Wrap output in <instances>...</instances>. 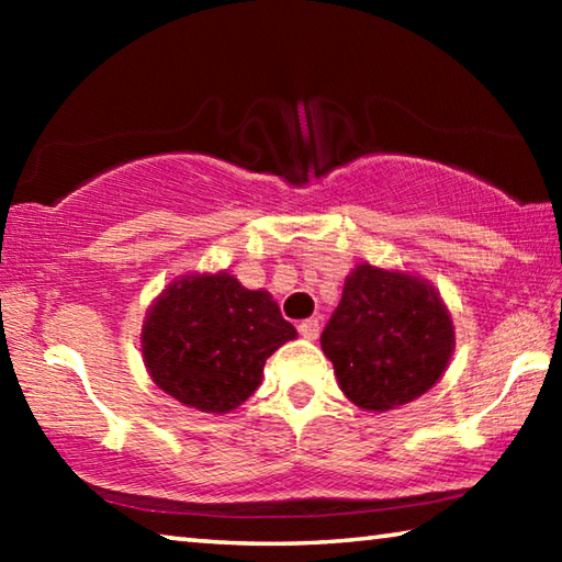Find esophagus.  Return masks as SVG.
I'll return each mask as SVG.
<instances>
[{
	"label": "esophagus",
	"instance_id": "obj_1",
	"mask_svg": "<svg viewBox=\"0 0 562 562\" xmlns=\"http://www.w3.org/2000/svg\"><path fill=\"white\" fill-rule=\"evenodd\" d=\"M297 329H300V335H302L304 339H317V337H319V319H317V317L302 319Z\"/></svg>",
	"mask_w": 562,
	"mask_h": 562
}]
</instances>
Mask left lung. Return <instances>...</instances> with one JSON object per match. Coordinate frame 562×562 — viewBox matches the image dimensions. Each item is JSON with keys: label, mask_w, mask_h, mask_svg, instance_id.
<instances>
[{"label": "left lung", "mask_w": 562, "mask_h": 562, "mask_svg": "<svg viewBox=\"0 0 562 562\" xmlns=\"http://www.w3.org/2000/svg\"><path fill=\"white\" fill-rule=\"evenodd\" d=\"M319 341L341 392L367 412H389L429 392L456 345L434 284L369 262L349 272Z\"/></svg>", "instance_id": "1"}]
</instances>
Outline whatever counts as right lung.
<instances>
[{"label":"right lung","instance_id":"1","mask_svg":"<svg viewBox=\"0 0 562 562\" xmlns=\"http://www.w3.org/2000/svg\"><path fill=\"white\" fill-rule=\"evenodd\" d=\"M294 337L270 292L247 290L227 272L183 274L148 307L140 351L168 396L227 414L255 394L265 361Z\"/></svg>","mask_w":562,"mask_h":562}]
</instances>
